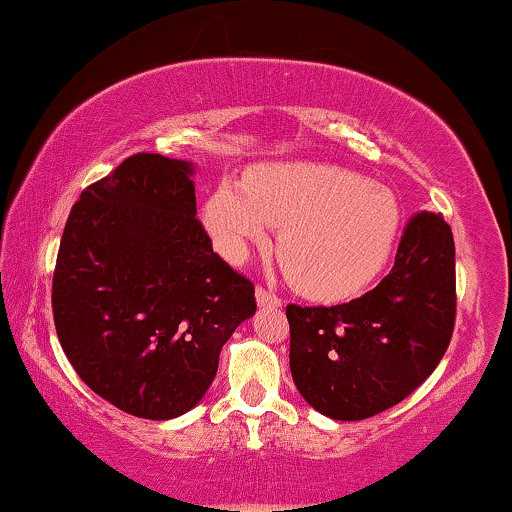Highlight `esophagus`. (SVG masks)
<instances>
[{
	"label": "esophagus",
	"instance_id": "34e87169",
	"mask_svg": "<svg viewBox=\"0 0 512 512\" xmlns=\"http://www.w3.org/2000/svg\"><path fill=\"white\" fill-rule=\"evenodd\" d=\"M256 304L261 308H279L283 301L274 295V292L265 288H256Z\"/></svg>",
	"mask_w": 512,
	"mask_h": 512
}]
</instances>
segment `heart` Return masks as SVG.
Masks as SVG:
<instances>
[{
	"label": "heart",
	"mask_w": 512,
	"mask_h": 512,
	"mask_svg": "<svg viewBox=\"0 0 512 512\" xmlns=\"http://www.w3.org/2000/svg\"><path fill=\"white\" fill-rule=\"evenodd\" d=\"M204 224L231 263L281 226L279 256L292 286L315 301H347L388 265L401 229L395 192L345 167L313 161L261 163L242 190L222 183L204 204Z\"/></svg>",
	"instance_id": "heart-1"
}]
</instances>
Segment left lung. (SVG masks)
Segmentation results:
<instances>
[{
	"label": "left lung",
	"mask_w": 512,
	"mask_h": 512,
	"mask_svg": "<svg viewBox=\"0 0 512 512\" xmlns=\"http://www.w3.org/2000/svg\"><path fill=\"white\" fill-rule=\"evenodd\" d=\"M290 372L317 413L340 422L379 415L420 388L449 347L456 320V249L442 215L420 213L395 267L349 304L286 308Z\"/></svg>",
	"instance_id": "left-lung-1"
}]
</instances>
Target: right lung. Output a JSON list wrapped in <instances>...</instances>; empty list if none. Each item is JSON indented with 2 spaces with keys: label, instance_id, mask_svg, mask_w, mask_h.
Listing matches in <instances>:
<instances>
[{
  "label": "right lung",
  "instance_id": "right-lung-1",
  "mask_svg": "<svg viewBox=\"0 0 512 512\" xmlns=\"http://www.w3.org/2000/svg\"><path fill=\"white\" fill-rule=\"evenodd\" d=\"M195 163L136 154L81 192L56 258L58 340L81 381L124 413L195 408L220 351L256 313L254 286L197 220Z\"/></svg>",
  "mask_w": 512,
  "mask_h": 512
}]
</instances>
